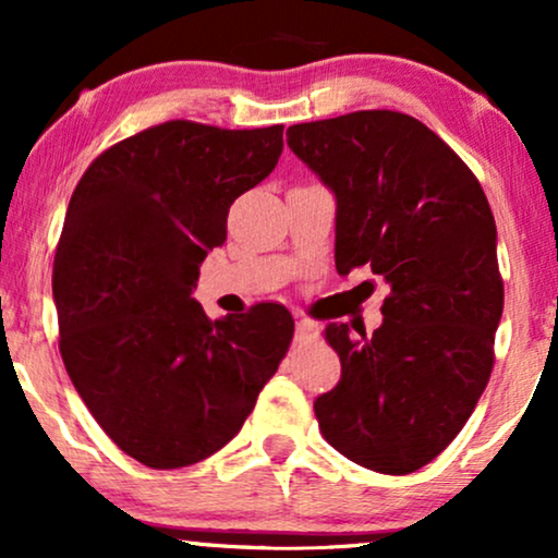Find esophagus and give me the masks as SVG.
<instances>
[{"instance_id":"obj_1","label":"esophagus","mask_w":558,"mask_h":558,"mask_svg":"<svg viewBox=\"0 0 558 558\" xmlns=\"http://www.w3.org/2000/svg\"><path fill=\"white\" fill-rule=\"evenodd\" d=\"M318 333H320L318 323H313V320H307V318H300L298 320V328H294V339H298L300 343L315 339V336H318Z\"/></svg>"}]
</instances>
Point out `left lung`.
Listing matches in <instances>:
<instances>
[{
  "mask_svg": "<svg viewBox=\"0 0 558 558\" xmlns=\"http://www.w3.org/2000/svg\"><path fill=\"white\" fill-rule=\"evenodd\" d=\"M287 144L336 196V271L369 264L390 287L373 336L326 326L341 380L315 401L320 432L356 465L414 473L456 439L489 383L505 307L492 206L414 116L294 123Z\"/></svg>",
  "mask_w": 558,
  "mask_h": 558,
  "instance_id": "obj_1",
  "label": "left lung"
}]
</instances>
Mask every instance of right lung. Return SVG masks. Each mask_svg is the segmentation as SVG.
<instances>
[{
	"instance_id": "obj_1",
	"label": "right lung",
	"mask_w": 558,
	"mask_h": 558,
	"mask_svg": "<svg viewBox=\"0 0 558 558\" xmlns=\"http://www.w3.org/2000/svg\"><path fill=\"white\" fill-rule=\"evenodd\" d=\"M284 126L165 121L89 162L53 256L59 352L108 437L183 469L238 435L294 336L287 307L206 318L198 266L240 194L277 168Z\"/></svg>"
}]
</instances>
